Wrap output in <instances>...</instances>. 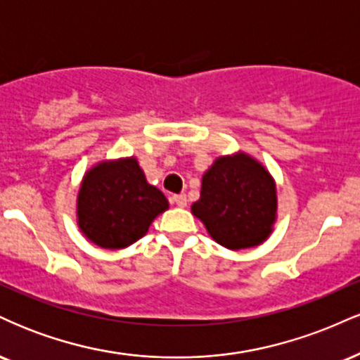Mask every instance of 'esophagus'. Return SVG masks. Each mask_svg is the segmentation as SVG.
Returning <instances> with one entry per match:
<instances>
[{
	"mask_svg": "<svg viewBox=\"0 0 360 360\" xmlns=\"http://www.w3.org/2000/svg\"><path fill=\"white\" fill-rule=\"evenodd\" d=\"M172 201H174V203L179 206V208H184V206L188 205V200H186V194H174V196H172Z\"/></svg>",
	"mask_w": 360,
	"mask_h": 360,
	"instance_id": "esophagus-1",
	"label": "esophagus"
}]
</instances>
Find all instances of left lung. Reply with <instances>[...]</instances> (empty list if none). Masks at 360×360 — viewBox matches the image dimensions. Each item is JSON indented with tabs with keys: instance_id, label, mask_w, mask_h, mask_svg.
<instances>
[{
	"instance_id": "8db88e82",
	"label": "left lung",
	"mask_w": 360,
	"mask_h": 360,
	"mask_svg": "<svg viewBox=\"0 0 360 360\" xmlns=\"http://www.w3.org/2000/svg\"><path fill=\"white\" fill-rule=\"evenodd\" d=\"M191 212L214 242L232 250L250 249L272 232L276 183L262 164L243 152L218 157L203 174L200 200Z\"/></svg>"
}]
</instances>
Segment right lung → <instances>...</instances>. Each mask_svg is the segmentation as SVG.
<instances>
[{"label":"right lung","instance_id":"obj_1","mask_svg":"<svg viewBox=\"0 0 360 360\" xmlns=\"http://www.w3.org/2000/svg\"><path fill=\"white\" fill-rule=\"evenodd\" d=\"M167 208V198L147 183L135 157L105 160L84 174L77 194V223L103 249H125L142 238Z\"/></svg>","mask_w":360,"mask_h":360}]
</instances>
